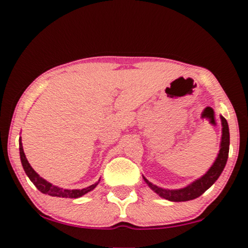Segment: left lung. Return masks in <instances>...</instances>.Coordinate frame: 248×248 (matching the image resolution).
<instances>
[{"mask_svg": "<svg viewBox=\"0 0 248 248\" xmlns=\"http://www.w3.org/2000/svg\"><path fill=\"white\" fill-rule=\"evenodd\" d=\"M222 121V138H221V145L219 154L216 158L213 165L210 167L209 170L200 178L195 180L194 183L188 185L187 187L180 188V189H164V188L157 187L150 183L143 176L144 182L149 185L151 189L154 190L156 194L170 201H175V202H179V201H188L198 198L203 192L209 189L216 180L219 178L222 171H223L226 161H228L229 156V149H230V132H229V124L228 121L224 117L221 116Z\"/></svg>", "mask_w": 248, "mask_h": 248, "instance_id": "left-lung-1", "label": "left lung"}]
</instances>
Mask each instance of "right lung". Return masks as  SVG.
<instances>
[{
  "label": "right lung",
  "instance_id": "obj_1",
  "mask_svg": "<svg viewBox=\"0 0 248 248\" xmlns=\"http://www.w3.org/2000/svg\"><path fill=\"white\" fill-rule=\"evenodd\" d=\"M19 154H20V161H22V165H23L25 173H26L29 179L31 180V183L37 187V189L43 192V194L52 196V197H62V198H78V197H81L83 195L87 194L89 191L93 190L99 183V180H98L97 183H95L94 185H91L90 187L84 188V189H72L71 190V189H63V188L57 187V186H54V185L47 182V180L44 179L43 177H40V176L37 174L35 170H33V169L27 161L26 155H25V153H24L22 140L20 139H19Z\"/></svg>",
  "mask_w": 248,
  "mask_h": 248
}]
</instances>
